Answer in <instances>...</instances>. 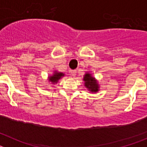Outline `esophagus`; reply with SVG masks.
Here are the masks:
<instances>
[{"instance_id": "obj_1", "label": "esophagus", "mask_w": 147, "mask_h": 147, "mask_svg": "<svg viewBox=\"0 0 147 147\" xmlns=\"http://www.w3.org/2000/svg\"><path fill=\"white\" fill-rule=\"evenodd\" d=\"M70 74L72 76H75L76 75V70H71V71H70Z\"/></svg>"}]
</instances>
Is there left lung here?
<instances>
[{"instance_id":"8db88e82","label":"left lung","mask_w":147,"mask_h":147,"mask_svg":"<svg viewBox=\"0 0 147 147\" xmlns=\"http://www.w3.org/2000/svg\"><path fill=\"white\" fill-rule=\"evenodd\" d=\"M83 80L85 81V85L88 90L92 92H97L98 90V85L96 80L92 77L91 74H86L84 76Z\"/></svg>"}]
</instances>
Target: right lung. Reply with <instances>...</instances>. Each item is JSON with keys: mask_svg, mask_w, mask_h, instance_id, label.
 Masks as SVG:
<instances>
[{"mask_svg": "<svg viewBox=\"0 0 147 147\" xmlns=\"http://www.w3.org/2000/svg\"><path fill=\"white\" fill-rule=\"evenodd\" d=\"M65 74H62V73H57V72H56V73H54V75H53V76H49V81L50 82H53V83H57V81L58 80H59V79H60L61 77H62V76H64Z\"/></svg>", "mask_w": 147, "mask_h": 147, "instance_id": "obj_1", "label": "right lung"}]
</instances>
